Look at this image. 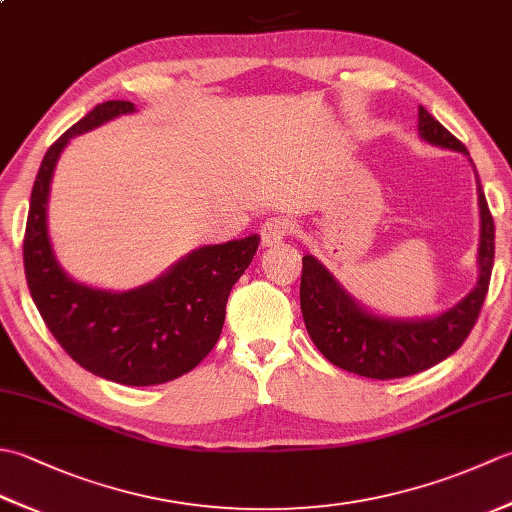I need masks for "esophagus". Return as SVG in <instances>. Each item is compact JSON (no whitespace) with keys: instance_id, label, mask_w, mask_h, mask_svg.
<instances>
[{"instance_id":"1","label":"esophagus","mask_w":512,"mask_h":512,"mask_svg":"<svg viewBox=\"0 0 512 512\" xmlns=\"http://www.w3.org/2000/svg\"><path fill=\"white\" fill-rule=\"evenodd\" d=\"M290 231H292V222L288 220V217H281V215L270 217V220H266L262 224V231H259V237H262V246L268 248V246L279 244Z\"/></svg>"}]
</instances>
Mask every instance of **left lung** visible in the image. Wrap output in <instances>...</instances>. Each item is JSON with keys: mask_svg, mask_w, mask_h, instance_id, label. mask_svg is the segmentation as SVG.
<instances>
[{"mask_svg": "<svg viewBox=\"0 0 512 512\" xmlns=\"http://www.w3.org/2000/svg\"><path fill=\"white\" fill-rule=\"evenodd\" d=\"M418 134L431 145L469 156L460 140L422 105L418 107ZM477 200H480L482 220L480 248H477L480 275L469 295L438 317H378L367 312L317 257H303L299 290L303 321L312 343L332 365L365 378H402L438 365L466 341L480 317L495 259V222L488 211L480 178H477Z\"/></svg>", "mask_w": 512, "mask_h": 512, "instance_id": "obj_1", "label": "left lung"}]
</instances>
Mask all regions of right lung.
<instances>
[{"label":"right lung","mask_w":512,"mask_h":512,"mask_svg":"<svg viewBox=\"0 0 512 512\" xmlns=\"http://www.w3.org/2000/svg\"><path fill=\"white\" fill-rule=\"evenodd\" d=\"M136 110L129 101L96 105L61 134L41 160L24 235V268L32 301L72 361L118 385L147 387L191 372L220 339L226 301L253 262L259 235L195 248L165 275L114 292L65 275L48 237L54 167L70 138Z\"/></svg>","instance_id":"1"}]
</instances>
